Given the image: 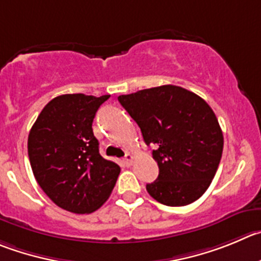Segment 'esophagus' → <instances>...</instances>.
I'll list each match as a JSON object with an SVG mask.
<instances>
[{
    "label": "esophagus",
    "mask_w": 261,
    "mask_h": 261,
    "mask_svg": "<svg viewBox=\"0 0 261 261\" xmlns=\"http://www.w3.org/2000/svg\"><path fill=\"white\" fill-rule=\"evenodd\" d=\"M123 161H125V164L127 165V166H131V165H133V162H134V155L131 154V153H126Z\"/></svg>",
    "instance_id": "obj_1"
}]
</instances>
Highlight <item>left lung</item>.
<instances>
[{"label":"left lung","mask_w":261,"mask_h":261,"mask_svg":"<svg viewBox=\"0 0 261 261\" xmlns=\"http://www.w3.org/2000/svg\"><path fill=\"white\" fill-rule=\"evenodd\" d=\"M118 101L134 118L160 169L147 184L155 201L186 206L207 191L223 153L218 118L206 101L174 85L119 95Z\"/></svg>","instance_id":"8db88e82"}]
</instances>
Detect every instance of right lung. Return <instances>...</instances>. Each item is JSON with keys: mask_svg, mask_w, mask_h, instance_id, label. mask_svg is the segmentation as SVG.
Instances as JSON below:
<instances>
[{"mask_svg": "<svg viewBox=\"0 0 261 261\" xmlns=\"http://www.w3.org/2000/svg\"><path fill=\"white\" fill-rule=\"evenodd\" d=\"M109 96L54 97L29 131L28 155L38 186L54 203L70 213L97 210L121 172L118 165L101 157L92 133L95 114Z\"/></svg>", "mask_w": 261, "mask_h": 261, "instance_id": "1", "label": "right lung"}]
</instances>
